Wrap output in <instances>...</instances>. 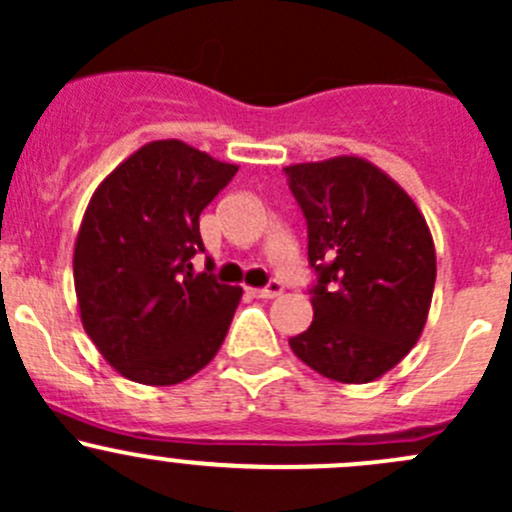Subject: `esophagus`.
Here are the masks:
<instances>
[{
	"mask_svg": "<svg viewBox=\"0 0 512 512\" xmlns=\"http://www.w3.org/2000/svg\"><path fill=\"white\" fill-rule=\"evenodd\" d=\"M250 294L257 299H272V297H277V294H282V285L280 282L272 280L267 287H257V289L250 287Z\"/></svg>",
	"mask_w": 512,
	"mask_h": 512,
	"instance_id": "esophagus-1",
	"label": "esophagus"
}]
</instances>
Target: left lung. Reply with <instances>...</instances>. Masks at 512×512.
Returning a JSON list of instances; mask_svg holds the SVG:
<instances>
[{
  "instance_id": "left-lung-1",
  "label": "left lung",
  "mask_w": 512,
  "mask_h": 512,
  "mask_svg": "<svg viewBox=\"0 0 512 512\" xmlns=\"http://www.w3.org/2000/svg\"><path fill=\"white\" fill-rule=\"evenodd\" d=\"M317 270L314 319L289 347L317 374L369 384L414 349L436 285L426 218L394 178L359 156L285 168Z\"/></svg>"
}]
</instances>
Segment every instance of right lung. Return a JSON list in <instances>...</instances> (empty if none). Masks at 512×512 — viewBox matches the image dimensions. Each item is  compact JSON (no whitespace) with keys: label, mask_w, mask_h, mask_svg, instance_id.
Instances as JSON below:
<instances>
[{"label":"right lung","mask_w":512,"mask_h":512,"mask_svg":"<svg viewBox=\"0 0 512 512\" xmlns=\"http://www.w3.org/2000/svg\"><path fill=\"white\" fill-rule=\"evenodd\" d=\"M237 173L183 141H151L94 190L74 245L81 324L126 379L170 386L213 361L242 289L190 257L203 252L200 213Z\"/></svg>","instance_id":"add662e5"}]
</instances>
